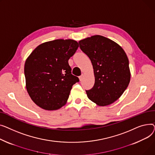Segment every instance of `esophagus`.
I'll return each mask as SVG.
<instances>
[{
	"instance_id": "1",
	"label": "esophagus",
	"mask_w": 155,
	"mask_h": 155,
	"mask_svg": "<svg viewBox=\"0 0 155 155\" xmlns=\"http://www.w3.org/2000/svg\"><path fill=\"white\" fill-rule=\"evenodd\" d=\"M83 77H84V75H83V74H82L81 76H80L79 77V79L80 81H81L82 80H83Z\"/></svg>"
}]
</instances>
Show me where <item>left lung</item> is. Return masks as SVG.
Masks as SVG:
<instances>
[{"instance_id":"8db88e82","label":"left lung","mask_w":155,"mask_h":155,"mask_svg":"<svg viewBox=\"0 0 155 155\" xmlns=\"http://www.w3.org/2000/svg\"><path fill=\"white\" fill-rule=\"evenodd\" d=\"M94 69L93 87L86 91L88 98L99 106L110 105L119 99L128 86L131 72L128 58L114 41L96 35L79 42Z\"/></svg>"}]
</instances>
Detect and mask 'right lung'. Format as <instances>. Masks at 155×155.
Wrapping results in <instances>:
<instances>
[{
	"mask_svg": "<svg viewBox=\"0 0 155 155\" xmlns=\"http://www.w3.org/2000/svg\"><path fill=\"white\" fill-rule=\"evenodd\" d=\"M78 47L74 40L56 39L40 44L27 58L25 86L35 104L48 111L66 104L72 86L79 81L68 63Z\"/></svg>",
	"mask_w": 155,
	"mask_h": 155,
	"instance_id": "obj_1",
	"label": "right lung"
}]
</instances>
